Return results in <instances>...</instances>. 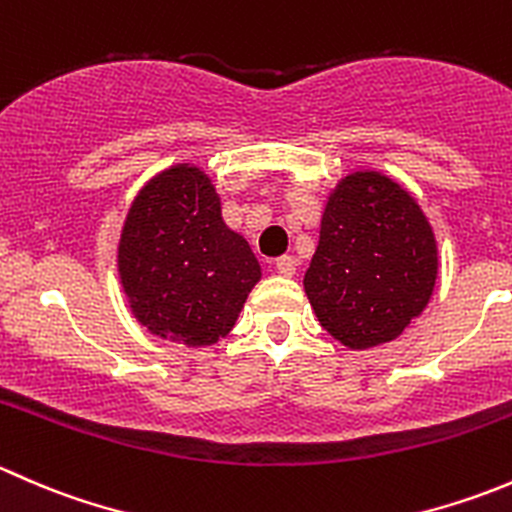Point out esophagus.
Segmentation results:
<instances>
[{
	"label": "esophagus",
	"instance_id": "1",
	"mask_svg": "<svg viewBox=\"0 0 512 512\" xmlns=\"http://www.w3.org/2000/svg\"><path fill=\"white\" fill-rule=\"evenodd\" d=\"M275 270L280 272L282 277H292L294 272H297V260H294V257H289V255L280 257V260L275 262Z\"/></svg>",
	"mask_w": 512,
	"mask_h": 512
}]
</instances>
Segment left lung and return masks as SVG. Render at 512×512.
Returning a JSON list of instances; mask_svg holds the SVG:
<instances>
[{
    "instance_id": "left-lung-1",
    "label": "left lung",
    "mask_w": 512,
    "mask_h": 512,
    "mask_svg": "<svg viewBox=\"0 0 512 512\" xmlns=\"http://www.w3.org/2000/svg\"><path fill=\"white\" fill-rule=\"evenodd\" d=\"M436 275V237L409 190L376 170L342 178L304 275L319 324L349 349L391 342L426 309Z\"/></svg>"
}]
</instances>
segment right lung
<instances>
[{
	"label": "right lung",
	"mask_w": 512,
	"mask_h": 512,
	"mask_svg": "<svg viewBox=\"0 0 512 512\" xmlns=\"http://www.w3.org/2000/svg\"><path fill=\"white\" fill-rule=\"evenodd\" d=\"M118 275L131 312L160 339L210 347L223 339L260 262L220 215L205 170L180 163L136 195L118 242Z\"/></svg>",
	"instance_id": "add662e5"
}]
</instances>
